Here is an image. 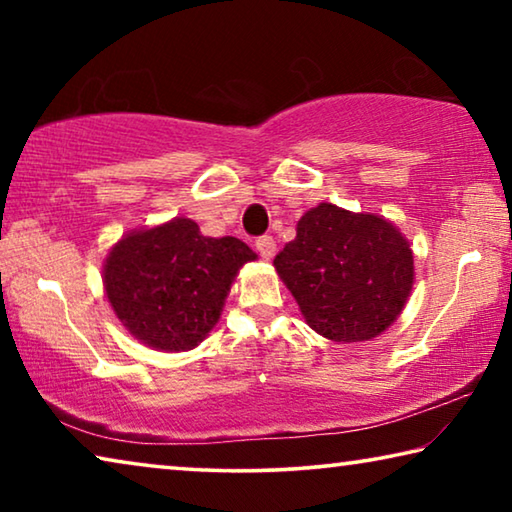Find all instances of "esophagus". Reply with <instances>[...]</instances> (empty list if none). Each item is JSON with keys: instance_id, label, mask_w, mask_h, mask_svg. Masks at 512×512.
<instances>
[{"instance_id": "esophagus-1", "label": "esophagus", "mask_w": 512, "mask_h": 512, "mask_svg": "<svg viewBox=\"0 0 512 512\" xmlns=\"http://www.w3.org/2000/svg\"><path fill=\"white\" fill-rule=\"evenodd\" d=\"M255 248H257V253L262 255V259H273L275 250H277L273 237H268V235L257 237V239H255Z\"/></svg>"}]
</instances>
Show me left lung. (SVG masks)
Here are the masks:
<instances>
[{
	"label": "left lung",
	"instance_id": "obj_1",
	"mask_svg": "<svg viewBox=\"0 0 512 512\" xmlns=\"http://www.w3.org/2000/svg\"><path fill=\"white\" fill-rule=\"evenodd\" d=\"M273 266L307 325L336 343L370 341L391 327L413 289V250L391 221L320 203Z\"/></svg>",
	"mask_w": 512,
	"mask_h": 512
}]
</instances>
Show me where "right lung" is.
<instances>
[{"label": "right lung", "instance_id": "1", "mask_svg": "<svg viewBox=\"0 0 512 512\" xmlns=\"http://www.w3.org/2000/svg\"><path fill=\"white\" fill-rule=\"evenodd\" d=\"M253 259L241 239L203 237L192 219L176 216L121 237L103 264V287L137 341L185 352L219 323L239 268Z\"/></svg>", "mask_w": 512, "mask_h": 512}]
</instances>
